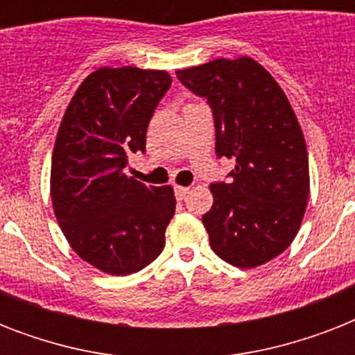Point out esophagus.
Returning a JSON list of instances; mask_svg holds the SVG:
<instances>
[{
  "instance_id": "esophagus-1",
  "label": "esophagus",
  "mask_w": 355,
  "mask_h": 355,
  "mask_svg": "<svg viewBox=\"0 0 355 355\" xmlns=\"http://www.w3.org/2000/svg\"><path fill=\"white\" fill-rule=\"evenodd\" d=\"M188 193H189V188H184V186H177V188H175V197H177L178 200L186 199Z\"/></svg>"
}]
</instances>
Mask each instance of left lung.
<instances>
[{
	"label": "left lung",
	"instance_id": "left-lung-1",
	"mask_svg": "<svg viewBox=\"0 0 355 355\" xmlns=\"http://www.w3.org/2000/svg\"><path fill=\"white\" fill-rule=\"evenodd\" d=\"M178 80L210 105L217 158H232L228 182L210 184L202 216L211 250L252 269L276 258L297 236L309 195L302 128L270 73L248 57L217 58L178 69Z\"/></svg>",
	"mask_w": 355,
	"mask_h": 355
}]
</instances>
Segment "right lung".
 Listing matches in <instances>:
<instances>
[{
  "label": "right lung",
  "instance_id": "1",
  "mask_svg": "<svg viewBox=\"0 0 355 355\" xmlns=\"http://www.w3.org/2000/svg\"><path fill=\"white\" fill-rule=\"evenodd\" d=\"M169 86L160 69L99 68L83 80L58 127L55 217L75 252L108 275L138 272L166 245L173 188L145 186L125 167L130 153H145L147 127Z\"/></svg>",
  "mask_w": 355,
  "mask_h": 355
}]
</instances>
